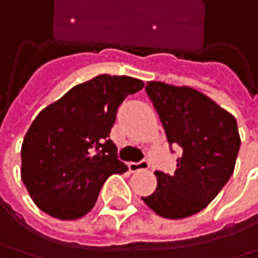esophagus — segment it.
<instances>
[{"label":"esophagus","instance_id":"34e87169","mask_svg":"<svg viewBox=\"0 0 258 258\" xmlns=\"http://www.w3.org/2000/svg\"><path fill=\"white\" fill-rule=\"evenodd\" d=\"M130 172H140V170H146L149 169V161L148 160H142L139 163H130L128 164Z\"/></svg>","mask_w":258,"mask_h":258}]
</instances>
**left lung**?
Returning a JSON list of instances; mask_svg holds the SVG:
<instances>
[{
    "label": "left lung",
    "instance_id": "8db88e82",
    "mask_svg": "<svg viewBox=\"0 0 258 258\" xmlns=\"http://www.w3.org/2000/svg\"><path fill=\"white\" fill-rule=\"evenodd\" d=\"M146 94L170 146H179L173 175L155 172L157 188L142 200L160 217L180 220L205 209L229 182L240 148L234 116L189 86L148 82Z\"/></svg>",
    "mask_w": 258,
    "mask_h": 258
}]
</instances>
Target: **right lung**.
<instances>
[{"label": "right lung", "instance_id": "add662e5", "mask_svg": "<svg viewBox=\"0 0 258 258\" xmlns=\"http://www.w3.org/2000/svg\"><path fill=\"white\" fill-rule=\"evenodd\" d=\"M145 83L100 75L43 109L26 131L21 176L34 203L58 220H78L113 173L127 172L110 140L116 112Z\"/></svg>", "mask_w": 258, "mask_h": 258}]
</instances>
